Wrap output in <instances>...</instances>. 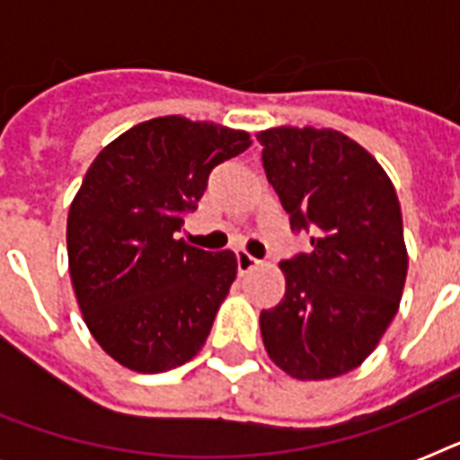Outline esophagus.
Returning <instances> with one entry per match:
<instances>
[{
  "instance_id": "esophagus-1",
  "label": "esophagus",
  "mask_w": 460,
  "mask_h": 460,
  "mask_svg": "<svg viewBox=\"0 0 460 460\" xmlns=\"http://www.w3.org/2000/svg\"><path fill=\"white\" fill-rule=\"evenodd\" d=\"M260 265V260H255L251 255V252L245 251H238L236 252V267H238V274H248L251 270H255V267Z\"/></svg>"
}]
</instances>
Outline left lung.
<instances>
[{"label":"left lung","mask_w":460,"mask_h":460,"mask_svg":"<svg viewBox=\"0 0 460 460\" xmlns=\"http://www.w3.org/2000/svg\"><path fill=\"white\" fill-rule=\"evenodd\" d=\"M267 181L310 231V252L281 260L287 291L260 313L267 356L296 379L356 370L399 310L408 274L392 179L363 146L334 128L277 126L258 133Z\"/></svg>","instance_id":"left-lung-1"}]
</instances>
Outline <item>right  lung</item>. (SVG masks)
<instances>
[{
    "label": "right lung",
    "mask_w": 460,
    "mask_h": 460,
    "mask_svg": "<svg viewBox=\"0 0 460 460\" xmlns=\"http://www.w3.org/2000/svg\"><path fill=\"white\" fill-rule=\"evenodd\" d=\"M251 147V133L157 117L102 147L66 222L68 272L83 320L107 356L155 375L205 346L236 279V255L176 238L209 172Z\"/></svg>",
    "instance_id": "obj_1"
}]
</instances>
